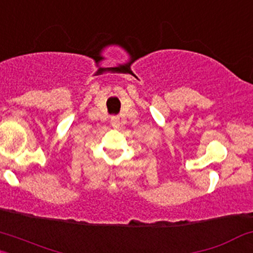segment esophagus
<instances>
[{
    "label": "esophagus",
    "instance_id": "34e87169",
    "mask_svg": "<svg viewBox=\"0 0 253 253\" xmlns=\"http://www.w3.org/2000/svg\"><path fill=\"white\" fill-rule=\"evenodd\" d=\"M110 122H111V126L115 127V128H118L120 126V119L119 116H113V118L110 119Z\"/></svg>",
    "mask_w": 253,
    "mask_h": 253
}]
</instances>
